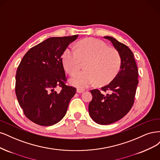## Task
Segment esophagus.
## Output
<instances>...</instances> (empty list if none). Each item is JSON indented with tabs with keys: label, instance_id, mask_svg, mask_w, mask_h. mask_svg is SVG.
Listing matches in <instances>:
<instances>
[{
	"label": "esophagus",
	"instance_id": "1",
	"mask_svg": "<svg viewBox=\"0 0 160 160\" xmlns=\"http://www.w3.org/2000/svg\"><path fill=\"white\" fill-rule=\"evenodd\" d=\"M76 92H77V93L80 94V93H82V92H84V90H81V89H77Z\"/></svg>",
	"mask_w": 160,
	"mask_h": 160
}]
</instances>
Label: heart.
Here are the masks:
<instances>
[{
  "instance_id": "b5f03b06",
  "label": "heart",
  "mask_w": 160,
  "mask_h": 160,
  "mask_svg": "<svg viewBox=\"0 0 160 160\" xmlns=\"http://www.w3.org/2000/svg\"><path fill=\"white\" fill-rule=\"evenodd\" d=\"M62 61L65 70L70 74H75L85 63L86 70L76 73L70 78V83L80 89L86 88L96 82L106 84L114 79L121 68L120 52L97 38L81 40L76 50L67 48L63 53Z\"/></svg>"
}]
</instances>
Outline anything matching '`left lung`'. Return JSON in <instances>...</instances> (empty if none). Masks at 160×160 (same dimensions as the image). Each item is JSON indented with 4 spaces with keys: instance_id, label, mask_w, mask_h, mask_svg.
Segmentation results:
<instances>
[{
    "instance_id": "left-lung-1",
    "label": "left lung",
    "mask_w": 160,
    "mask_h": 160,
    "mask_svg": "<svg viewBox=\"0 0 160 160\" xmlns=\"http://www.w3.org/2000/svg\"><path fill=\"white\" fill-rule=\"evenodd\" d=\"M111 41L122 58L121 68L116 76L100 90L90 91L92 100L88 106L92 119L101 125H108L117 122L131 110L138 84V70L132 50L124 44L112 37H104Z\"/></svg>"
}]
</instances>
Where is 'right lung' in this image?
<instances>
[{
	"instance_id": "1",
	"label": "right lung",
	"mask_w": 160,
	"mask_h": 160,
	"mask_svg": "<svg viewBox=\"0 0 160 160\" xmlns=\"http://www.w3.org/2000/svg\"><path fill=\"white\" fill-rule=\"evenodd\" d=\"M78 37H51L25 54L17 70L15 92L28 119L40 126H52L65 116L76 89L65 84L62 56ZM62 90L57 93L54 89Z\"/></svg>"
}]
</instances>
